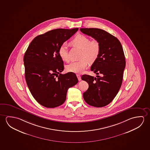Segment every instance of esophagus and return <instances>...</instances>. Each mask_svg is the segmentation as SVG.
Listing matches in <instances>:
<instances>
[{"label":"esophagus","instance_id":"34e87169","mask_svg":"<svg viewBox=\"0 0 150 150\" xmlns=\"http://www.w3.org/2000/svg\"><path fill=\"white\" fill-rule=\"evenodd\" d=\"M77 78H78V79H79V81H81V76L79 74H77Z\"/></svg>","mask_w":150,"mask_h":150}]
</instances>
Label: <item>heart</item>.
<instances>
[{
  "label": "heart",
  "instance_id": "heart-1",
  "mask_svg": "<svg viewBox=\"0 0 150 150\" xmlns=\"http://www.w3.org/2000/svg\"><path fill=\"white\" fill-rule=\"evenodd\" d=\"M70 45L81 49L79 58L81 60L73 62L66 67L69 72L80 74L83 73L90 62H94L99 55L101 46L96 39L90 40L88 37L83 35H76L70 42ZM59 54L62 60L67 62L69 60L67 47L65 44H62L59 48Z\"/></svg>",
  "mask_w": 150,
  "mask_h": 150
}]
</instances>
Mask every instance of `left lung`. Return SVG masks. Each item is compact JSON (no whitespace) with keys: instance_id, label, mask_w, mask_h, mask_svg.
<instances>
[{"instance_id":"8db88e82","label":"left lung","mask_w":150,"mask_h":150,"mask_svg":"<svg viewBox=\"0 0 150 150\" xmlns=\"http://www.w3.org/2000/svg\"><path fill=\"white\" fill-rule=\"evenodd\" d=\"M80 30L97 40L101 46L99 55L91 67L97 77L81 76V79L89 85L83 93V99L91 106L103 107L113 101L122 83L126 65L122 46L116 37L101 29L82 28Z\"/></svg>"}]
</instances>
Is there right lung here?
Instances as JSON below:
<instances>
[{"mask_svg":"<svg viewBox=\"0 0 150 150\" xmlns=\"http://www.w3.org/2000/svg\"><path fill=\"white\" fill-rule=\"evenodd\" d=\"M79 30L58 28L37 36L28 47L24 56L25 77L31 94L40 104L48 108L64 102L67 90L78 83L76 74L61 73L63 61L59 48Z\"/></svg>","mask_w":150,"mask_h":150,"instance_id":"1","label":"right lung"}]
</instances>
